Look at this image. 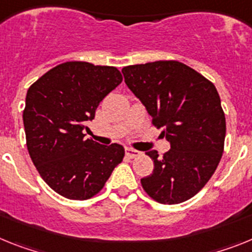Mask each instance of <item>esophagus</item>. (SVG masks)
<instances>
[{
  "label": "esophagus",
  "mask_w": 252,
  "mask_h": 252,
  "mask_svg": "<svg viewBox=\"0 0 252 252\" xmlns=\"http://www.w3.org/2000/svg\"><path fill=\"white\" fill-rule=\"evenodd\" d=\"M126 155L128 157H130V158H135V157L141 156V152L137 150H133V148L130 147H126Z\"/></svg>",
  "instance_id": "34e87169"
}]
</instances>
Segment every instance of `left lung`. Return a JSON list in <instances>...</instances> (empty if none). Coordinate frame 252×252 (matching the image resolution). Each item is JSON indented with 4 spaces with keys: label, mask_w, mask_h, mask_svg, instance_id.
Segmentation results:
<instances>
[{
    "label": "left lung",
    "mask_w": 252,
    "mask_h": 252,
    "mask_svg": "<svg viewBox=\"0 0 252 252\" xmlns=\"http://www.w3.org/2000/svg\"><path fill=\"white\" fill-rule=\"evenodd\" d=\"M126 86L152 118L170 150L153 159L141 179L144 191L161 204H179L204 188L220 161L226 118L211 81L178 61H157L122 69Z\"/></svg>",
    "instance_id": "8db88e82"
}]
</instances>
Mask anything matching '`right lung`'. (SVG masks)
Instances as JSON below:
<instances>
[{
	"instance_id": "right-lung-1",
	"label": "right lung",
	"mask_w": 252,
	"mask_h": 252,
	"mask_svg": "<svg viewBox=\"0 0 252 252\" xmlns=\"http://www.w3.org/2000/svg\"><path fill=\"white\" fill-rule=\"evenodd\" d=\"M122 81L115 67L65 62L28 90L23 114L28 151L41 179L60 195L93 198L123 161V146H102L84 133L100 101Z\"/></svg>"
}]
</instances>
